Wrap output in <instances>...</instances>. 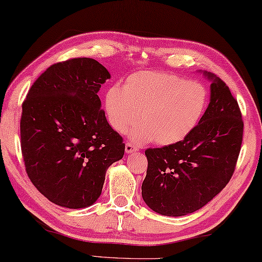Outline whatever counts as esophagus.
<instances>
[{
	"mask_svg": "<svg viewBox=\"0 0 262 262\" xmlns=\"http://www.w3.org/2000/svg\"><path fill=\"white\" fill-rule=\"evenodd\" d=\"M137 151V147L135 146L134 144H131V143H126V145H125V152L127 155H130V154H132V152H136Z\"/></svg>",
	"mask_w": 262,
	"mask_h": 262,
	"instance_id": "esophagus-1",
	"label": "esophagus"
}]
</instances>
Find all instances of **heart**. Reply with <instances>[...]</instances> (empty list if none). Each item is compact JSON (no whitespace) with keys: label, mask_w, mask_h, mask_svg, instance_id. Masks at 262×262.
Masks as SVG:
<instances>
[{"label":"heart","mask_w":262,"mask_h":262,"mask_svg":"<svg viewBox=\"0 0 262 262\" xmlns=\"http://www.w3.org/2000/svg\"><path fill=\"white\" fill-rule=\"evenodd\" d=\"M208 100L207 88L199 82L170 72L142 71L131 75L123 89L110 88L104 106L114 130L125 132L139 118L142 124L131 132L132 140L139 144L155 140L166 146L195 130Z\"/></svg>","instance_id":"b5f03b06"}]
</instances>
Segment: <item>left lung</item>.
<instances>
[{
  "label": "left lung",
  "instance_id": "8db88e82",
  "mask_svg": "<svg viewBox=\"0 0 262 262\" xmlns=\"http://www.w3.org/2000/svg\"><path fill=\"white\" fill-rule=\"evenodd\" d=\"M199 72L211 82L199 125L182 142L145 151L142 195L162 215L182 216L204 207L228 184L240 154L244 122L238 102L219 77Z\"/></svg>",
  "mask_w": 262,
  "mask_h": 262
}]
</instances>
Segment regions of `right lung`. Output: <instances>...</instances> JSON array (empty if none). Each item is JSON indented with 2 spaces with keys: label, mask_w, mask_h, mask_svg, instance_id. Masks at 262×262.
Masks as SVG:
<instances>
[{
  "label": "right lung",
  "mask_w": 262,
  "mask_h": 262,
  "mask_svg": "<svg viewBox=\"0 0 262 262\" xmlns=\"http://www.w3.org/2000/svg\"><path fill=\"white\" fill-rule=\"evenodd\" d=\"M110 72L72 58L43 72L22 105L21 148L31 183L58 206L85 208L102 194L105 173L125 144L108 125L99 88Z\"/></svg>",
  "instance_id": "add662e5"
}]
</instances>
